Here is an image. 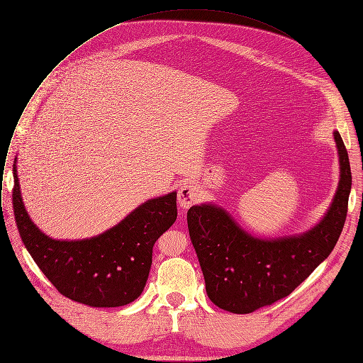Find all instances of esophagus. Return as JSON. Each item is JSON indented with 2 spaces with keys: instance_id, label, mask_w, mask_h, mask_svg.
I'll return each instance as SVG.
<instances>
[{
  "instance_id": "esophagus-1",
  "label": "esophagus",
  "mask_w": 363,
  "mask_h": 363,
  "mask_svg": "<svg viewBox=\"0 0 363 363\" xmlns=\"http://www.w3.org/2000/svg\"><path fill=\"white\" fill-rule=\"evenodd\" d=\"M199 198V189L192 184H184L178 191V202L182 210H188Z\"/></svg>"
}]
</instances>
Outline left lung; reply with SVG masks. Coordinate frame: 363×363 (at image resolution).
<instances>
[{
    "mask_svg": "<svg viewBox=\"0 0 363 363\" xmlns=\"http://www.w3.org/2000/svg\"><path fill=\"white\" fill-rule=\"evenodd\" d=\"M340 178L325 217L301 234L260 238L242 230L216 203L192 205L188 230L210 300L227 312L245 315L289 296L335 248L343 230L352 174L347 150L333 132Z\"/></svg>",
    "mask_w": 363,
    "mask_h": 363,
    "instance_id": "1",
    "label": "left lung"
}]
</instances>
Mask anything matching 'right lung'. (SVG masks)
<instances>
[{
	"label": "right lung",
	"mask_w": 363,
	"mask_h": 363,
	"mask_svg": "<svg viewBox=\"0 0 363 363\" xmlns=\"http://www.w3.org/2000/svg\"><path fill=\"white\" fill-rule=\"evenodd\" d=\"M13 208L20 237L33 260L66 297L91 307H119L145 289L152 248L175 223L177 191L147 199L108 231L83 240H55L30 218L13 165Z\"/></svg>",
	"instance_id": "obj_1"
}]
</instances>
